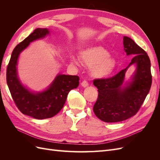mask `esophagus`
Listing matches in <instances>:
<instances>
[{
	"label": "esophagus",
	"instance_id": "34e87169",
	"mask_svg": "<svg viewBox=\"0 0 160 160\" xmlns=\"http://www.w3.org/2000/svg\"><path fill=\"white\" fill-rule=\"evenodd\" d=\"M81 85L82 87H83V88H86V87H88L89 85V83L87 81H82V83H81Z\"/></svg>",
	"mask_w": 160,
	"mask_h": 160
}]
</instances>
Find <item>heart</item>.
Instances as JSON below:
<instances>
[{
    "mask_svg": "<svg viewBox=\"0 0 160 160\" xmlns=\"http://www.w3.org/2000/svg\"><path fill=\"white\" fill-rule=\"evenodd\" d=\"M81 58L83 64L91 68L92 75L96 78H106L115 68V61L109 56V52L101 47H92L83 51ZM72 61L76 64L79 63L75 57H72Z\"/></svg>",
    "mask_w": 160,
    "mask_h": 160,
    "instance_id": "obj_1",
    "label": "heart"
}]
</instances>
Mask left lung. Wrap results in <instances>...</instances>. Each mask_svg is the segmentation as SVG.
Wrapping results in <instances>:
<instances>
[{
    "instance_id": "1",
    "label": "left lung",
    "mask_w": 160,
    "mask_h": 160,
    "mask_svg": "<svg viewBox=\"0 0 160 160\" xmlns=\"http://www.w3.org/2000/svg\"><path fill=\"white\" fill-rule=\"evenodd\" d=\"M123 47L127 56H133L129 65L113 77L93 81L99 94L93 109L105 122H122L135 115L151 88V62L146 52L128 37H123ZM132 65L136 71L125 82V73Z\"/></svg>"
}]
</instances>
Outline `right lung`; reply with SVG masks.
Wrapping results in <instances>:
<instances>
[{
  "label": "right lung",
  "mask_w": 160,
  "mask_h": 160,
  "mask_svg": "<svg viewBox=\"0 0 160 160\" xmlns=\"http://www.w3.org/2000/svg\"><path fill=\"white\" fill-rule=\"evenodd\" d=\"M47 28H38L14 48L7 69V82L12 98L21 112L37 119L50 118L63 108L67 95L79 84L76 75L58 74L48 88L42 91L28 89L20 81L17 72V62L22 51L34 41L49 35Z\"/></svg>",
  "instance_id": "1"
}]
</instances>
